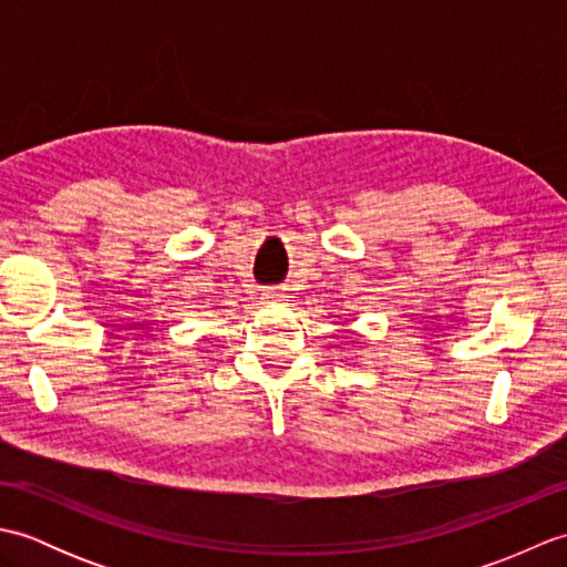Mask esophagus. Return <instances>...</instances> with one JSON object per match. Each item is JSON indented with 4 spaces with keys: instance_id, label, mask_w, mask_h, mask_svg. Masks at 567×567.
I'll list each match as a JSON object with an SVG mask.
<instances>
[{
    "instance_id": "esophagus-1",
    "label": "esophagus",
    "mask_w": 567,
    "mask_h": 567,
    "mask_svg": "<svg viewBox=\"0 0 567 567\" xmlns=\"http://www.w3.org/2000/svg\"><path fill=\"white\" fill-rule=\"evenodd\" d=\"M262 302L275 305V302H285V292L280 287H265L262 290Z\"/></svg>"
}]
</instances>
